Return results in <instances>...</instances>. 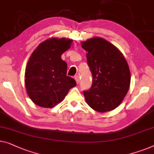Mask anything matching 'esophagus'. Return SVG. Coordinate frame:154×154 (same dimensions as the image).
<instances>
[{"mask_svg": "<svg viewBox=\"0 0 154 154\" xmlns=\"http://www.w3.org/2000/svg\"><path fill=\"white\" fill-rule=\"evenodd\" d=\"M74 79L75 80V81H76V83L79 84V82H80V79H79V75H75V76L74 77Z\"/></svg>", "mask_w": 154, "mask_h": 154, "instance_id": "obj_1", "label": "esophagus"}]
</instances>
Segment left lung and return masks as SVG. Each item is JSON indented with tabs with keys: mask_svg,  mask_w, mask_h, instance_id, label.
Listing matches in <instances>:
<instances>
[{
	"mask_svg": "<svg viewBox=\"0 0 154 154\" xmlns=\"http://www.w3.org/2000/svg\"><path fill=\"white\" fill-rule=\"evenodd\" d=\"M92 75V85L83 94L87 103L99 112L114 110L123 101L131 83L125 57L106 39L93 37L82 42Z\"/></svg>",
	"mask_w": 154,
	"mask_h": 154,
	"instance_id": "8db88e82",
	"label": "left lung"
}]
</instances>
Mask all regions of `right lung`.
Here are the masks:
<instances>
[{"label": "right lung", "instance_id": "right-lung-1", "mask_svg": "<svg viewBox=\"0 0 154 154\" xmlns=\"http://www.w3.org/2000/svg\"><path fill=\"white\" fill-rule=\"evenodd\" d=\"M72 39L51 38L37 46L28 60L25 85L30 99L44 108H53L64 99L75 81L66 75L67 64L61 58Z\"/></svg>", "mask_w": 154, "mask_h": 154}]
</instances>
